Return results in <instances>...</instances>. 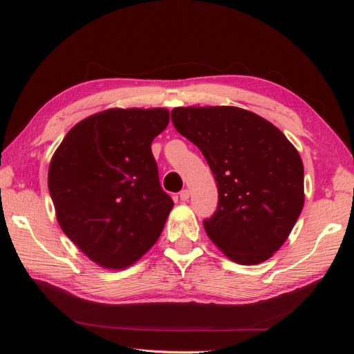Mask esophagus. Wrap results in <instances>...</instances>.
<instances>
[{
  "label": "esophagus",
  "instance_id": "34e87169",
  "mask_svg": "<svg viewBox=\"0 0 354 354\" xmlns=\"http://www.w3.org/2000/svg\"><path fill=\"white\" fill-rule=\"evenodd\" d=\"M189 196H190V192H189L187 189H183V190L180 192V199H181V201H187Z\"/></svg>",
  "mask_w": 354,
  "mask_h": 354
}]
</instances>
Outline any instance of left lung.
Masks as SVG:
<instances>
[{"label":"left lung","instance_id":"obj_1","mask_svg":"<svg viewBox=\"0 0 354 354\" xmlns=\"http://www.w3.org/2000/svg\"><path fill=\"white\" fill-rule=\"evenodd\" d=\"M176 130L196 145L216 178L218 205L203 220L208 238L239 264L281 248L304 207V167L272 122L234 106L174 108Z\"/></svg>","mask_w":354,"mask_h":354}]
</instances>
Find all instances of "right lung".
<instances>
[{"mask_svg": "<svg viewBox=\"0 0 354 354\" xmlns=\"http://www.w3.org/2000/svg\"><path fill=\"white\" fill-rule=\"evenodd\" d=\"M169 112L108 109L78 122L51 158L48 190L66 236L106 269H125L152 248L174 202L152 155Z\"/></svg>", "mask_w": 354, "mask_h": 354, "instance_id": "1", "label": "right lung"}]
</instances>
